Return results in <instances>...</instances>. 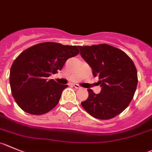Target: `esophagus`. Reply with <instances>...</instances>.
<instances>
[{
  "mask_svg": "<svg viewBox=\"0 0 152 152\" xmlns=\"http://www.w3.org/2000/svg\"><path fill=\"white\" fill-rule=\"evenodd\" d=\"M73 87H74L75 88H76V89H81V88H81L80 86H79V85H77V84H73Z\"/></svg>",
  "mask_w": 152,
  "mask_h": 152,
  "instance_id": "esophagus-1",
  "label": "esophagus"
}]
</instances>
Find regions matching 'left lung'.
<instances>
[{
	"mask_svg": "<svg viewBox=\"0 0 152 152\" xmlns=\"http://www.w3.org/2000/svg\"><path fill=\"white\" fill-rule=\"evenodd\" d=\"M79 48L102 88L97 94L88 89V97L81 104L95 118L115 117L130 104L137 89L138 78L134 62L122 50L107 44Z\"/></svg>",
	"mask_w": 152,
	"mask_h": 152,
	"instance_id": "obj_1",
	"label": "left lung"
}]
</instances>
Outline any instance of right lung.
<instances>
[{
    "instance_id": "add662e5",
    "label": "right lung",
    "mask_w": 152,
    "mask_h": 152,
    "mask_svg": "<svg viewBox=\"0 0 152 152\" xmlns=\"http://www.w3.org/2000/svg\"><path fill=\"white\" fill-rule=\"evenodd\" d=\"M79 52L76 46L51 42L36 44L22 52L10 73L11 91L18 106L32 115L45 114L55 107L67 85L48 77L61 70L66 61Z\"/></svg>"
}]
</instances>
